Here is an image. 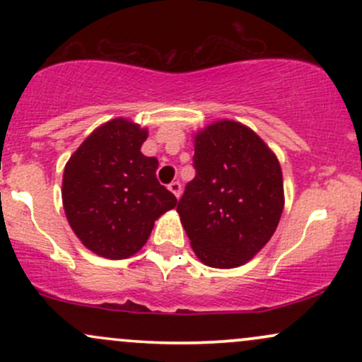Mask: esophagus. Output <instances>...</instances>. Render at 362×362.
Here are the masks:
<instances>
[{
    "mask_svg": "<svg viewBox=\"0 0 362 362\" xmlns=\"http://www.w3.org/2000/svg\"><path fill=\"white\" fill-rule=\"evenodd\" d=\"M168 190L170 192H172L173 195H175V197L178 199L182 195V185H180V182H172V184L168 185Z\"/></svg>",
    "mask_w": 362,
    "mask_h": 362,
    "instance_id": "34e87169",
    "label": "esophagus"
}]
</instances>
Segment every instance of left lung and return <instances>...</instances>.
<instances>
[{"instance_id": "left-lung-1", "label": "left lung", "mask_w": 362, "mask_h": 362, "mask_svg": "<svg viewBox=\"0 0 362 362\" xmlns=\"http://www.w3.org/2000/svg\"><path fill=\"white\" fill-rule=\"evenodd\" d=\"M195 178L177 204L202 264L233 269L267 245L284 209L276 153L250 127L216 120L194 134Z\"/></svg>"}]
</instances>
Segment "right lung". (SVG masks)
<instances>
[{
  "label": "right lung",
  "mask_w": 362,
  "mask_h": 362,
  "mask_svg": "<svg viewBox=\"0 0 362 362\" xmlns=\"http://www.w3.org/2000/svg\"><path fill=\"white\" fill-rule=\"evenodd\" d=\"M148 129L117 117L102 124L64 167L62 206L74 235L105 259H129L151 235L155 221L177 206L158 182L155 156L141 146Z\"/></svg>",
  "instance_id": "add662e5"
}]
</instances>
